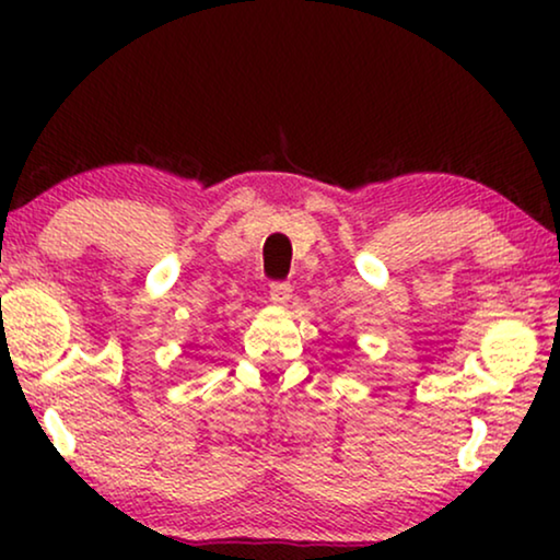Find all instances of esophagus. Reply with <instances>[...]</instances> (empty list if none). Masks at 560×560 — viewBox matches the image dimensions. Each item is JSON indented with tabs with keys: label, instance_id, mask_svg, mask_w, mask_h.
<instances>
[{
	"label": "esophagus",
	"instance_id": "esophagus-1",
	"mask_svg": "<svg viewBox=\"0 0 560 560\" xmlns=\"http://www.w3.org/2000/svg\"><path fill=\"white\" fill-rule=\"evenodd\" d=\"M290 295H293V288L288 285V282H275L270 285V303L272 305H288L290 303Z\"/></svg>",
	"mask_w": 560,
	"mask_h": 560
}]
</instances>
